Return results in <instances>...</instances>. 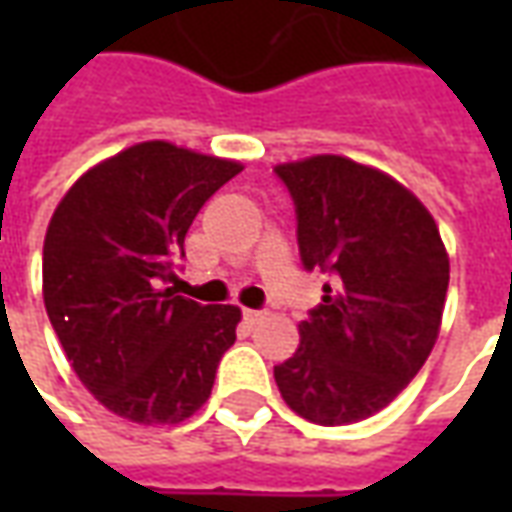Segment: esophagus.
Here are the masks:
<instances>
[{
    "mask_svg": "<svg viewBox=\"0 0 512 512\" xmlns=\"http://www.w3.org/2000/svg\"><path fill=\"white\" fill-rule=\"evenodd\" d=\"M263 315H266V312H260V310H244V318L249 323H260L263 321Z\"/></svg>",
    "mask_w": 512,
    "mask_h": 512,
    "instance_id": "esophagus-1",
    "label": "esophagus"
}]
</instances>
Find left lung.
I'll use <instances>...</instances> for the list:
<instances>
[{
    "instance_id": "obj_1",
    "label": "left lung",
    "mask_w": 512,
    "mask_h": 512,
    "mask_svg": "<svg viewBox=\"0 0 512 512\" xmlns=\"http://www.w3.org/2000/svg\"><path fill=\"white\" fill-rule=\"evenodd\" d=\"M296 202L307 271L334 285L274 367L279 395L315 425H351L389 406L436 345L450 257L430 211L381 169L345 156L274 167Z\"/></svg>"
}]
</instances>
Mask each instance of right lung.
Wrapping results in <instances>:
<instances>
[{
    "label": "right lung",
    "mask_w": 512,
    "mask_h": 512,
    "mask_svg": "<svg viewBox=\"0 0 512 512\" xmlns=\"http://www.w3.org/2000/svg\"><path fill=\"white\" fill-rule=\"evenodd\" d=\"M241 161L164 139L84 172L43 241V304L73 373L117 417L178 425L211 397L241 310L175 296L172 255Z\"/></svg>",
    "instance_id": "obj_1"
}]
</instances>
